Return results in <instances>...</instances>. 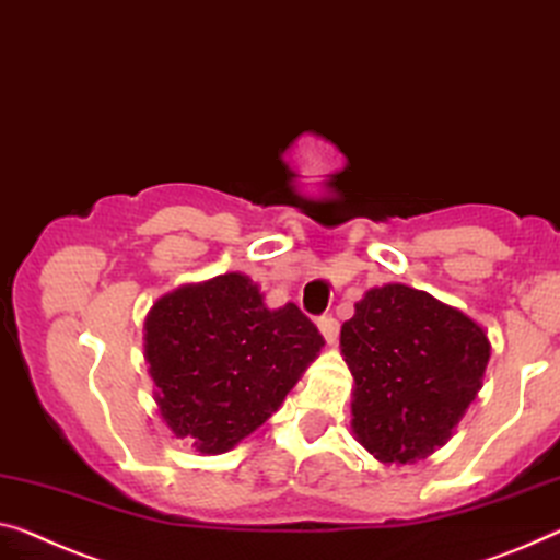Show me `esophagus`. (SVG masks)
I'll list each match as a JSON object with an SVG mask.
<instances>
[{"instance_id":"esophagus-1","label":"esophagus","mask_w":560,"mask_h":560,"mask_svg":"<svg viewBox=\"0 0 560 560\" xmlns=\"http://www.w3.org/2000/svg\"><path fill=\"white\" fill-rule=\"evenodd\" d=\"M319 331L324 341H327V347H331L334 341H337V334H339V322L334 319V316H322L319 319Z\"/></svg>"}]
</instances>
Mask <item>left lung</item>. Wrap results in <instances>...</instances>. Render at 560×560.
Listing matches in <instances>:
<instances>
[{
	"label": "left lung",
	"instance_id": "left-lung-1",
	"mask_svg": "<svg viewBox=\"0 0 560 560\" xmlns=\"http://www.w3.org/2000/svg\"><path fill=\"white\" fill-rule=\"evenodd\" d=\"M339 347L354 377V440L385 465H412L445 445L490 360L482 324L407 283L366 291Z\"/></svg>",
	"mask_w": 560,
	"mask_h": 560
}]
</instances>
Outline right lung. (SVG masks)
Segmentation results:
<instances>
[{
	"instance_id": "right-lung-1",
	"label": "right lung",
	"mask_w": 560,
	"mask_h": 560,
	"mask_svg": "<svg viewBox=\"0 0 560 560\" xmlns=\"http://www.w3.org/2000/svg\"><path fill=\"white\" fill-rule=\"evenodd\" d=\"M143 347L165 428L223 455L279 410L324 339L296 304L269 308L252 277L229 271L158 299Z\"/></svg>"
}]
</instances>
